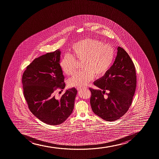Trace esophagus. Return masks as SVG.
<instances>
[{"label": "esophagus", "instance_id": "esophagus-1", "mask_svg": "<svg viewBox=\"0 0 159 159\" xmlns=\"http://www.w3.org/2000/svg\"><path fill=\"white\" fill-rule=\"evenodd\" d=\"M83 89V88L81 87H77V89L78 90V91H79V90H81L82 89Z\"/></svg>", "mask_w": 159, "mask_h": 159}]
</instances>
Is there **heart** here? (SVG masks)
Here are the masks:
<instances>
[{
    "label": "heart",
    "mask_w": 159,
    "mask_h": 159,
    "mask_svg": "<svg viewBox=\"0 0 159 159\" xmlns=\"http://www.w3.org/2000/svg\"><path fill=\"white\" fill-rule=\"evenodd\" d=\"M71 54H66L60 62L63 71L68 75L75 72L76 61H82L81 71L75 73L68 80L71 87H83L93 78L105 75L114 60V48L111 45L104 44L99 39H85L73 45Z\"/></svg>",
    "instance_id": "b5f03b06"
}]
</instances>
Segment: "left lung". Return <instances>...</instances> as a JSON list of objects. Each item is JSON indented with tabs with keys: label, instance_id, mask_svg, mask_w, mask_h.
Returning a JSON list of instances; mask_svg holds the SVG:
<instances>
[{
	"label": "left lung",
	"instance_id": "8db88e82",
	"mask_svg": "<svg viewBox=\"0 0 159 159\" xmlns=\"http://www.w3.org/2000/svg\"><path fill=\"white\" fill-rule=\"evenodd\" d=\"M94 84L98 89L89 88L90 102L95 114L109 121L123 116L132 104L136 87L135 68L123 48L118 47L112 66Z\"/></svg>",
	"mask_w": 159,
	"mask_h": 159
}]
</instances>
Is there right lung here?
Here are the masks:
<instances>
[{
  "label": "right lung",
  "instance_id": "obj_1",
  "mask_svg": "<svg viewBox=\"0 0 159 159\" xmlns=\"http://www.w3.org/2000/svg\"><path fill=\"white\" fill-rule=\"evenodd\" d=\"M59 49L36 58L26 67L22 76L24 96L34 116L48 125L63 123L71 114L77 90H66L60 97L54 92L66 84L60 66Z\"/></svg>",
  "mask_w": 159,
  "mask_h": 159
}]
</instances>
